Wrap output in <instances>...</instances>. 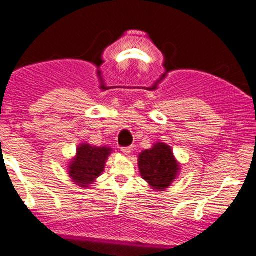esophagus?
Segmentation results:
<instances>
[{
	"mask_svg": "<svg viewBox=\"0 0 256 256\" xmlns=\"http://www.w3.org/2000/svg\"><path fill=\"white\" fill-rule=\"evenodd\" d=\"M121 152H122L125 156H128V154L132 152V147H122V148H121Z\"/></svg>",
	"mask_w": 256,
	"mask_h": 256,
	"instance_id": "obj_1",
	"label": "esophagus"
}]
</instances>
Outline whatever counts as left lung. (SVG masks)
Returning <instances> with one entry per match:
<instances>
[{
	"label": "left lung",
	"instance_id": "1",
	"mask_svg": "<svg viewBox=\"0 0 256 256\" xmlns=\"http://www.w3.org/2000/svg\"><path fill=\"white\" fill-rule=\"evenodd\" d=\"M138 161L141 177L154 192H164L180 172V164L171 146L160 141L150 150L141 152Z\"/></svg>",
	"mask_w": 256,
	"mask_h": 256
}]
</instances>
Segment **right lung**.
<instances>
[{"instance_id":"right-lung-1","label":"right lung","mask_w":256,"mask_h":256,"mask_svg":"<svg viewBox=\"0 0 256 256\" xmlns=\"http://www.w3.org/2000/svg\"><path fill=\"white\" fill-rule=\"evenodd\" d=\"M112 148L108 146H92L89 144H80L76 147V154L68 164V174L74 184L82 188H89L96 182L105 170V164Z\"/></svg>"}]
</instances>
